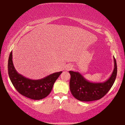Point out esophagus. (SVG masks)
<instances>
[{"instance_id": "esophagus-1", "label": "esophagus", "mask_w": 125, "mask_h": 125, "mask_svg": "<svg viewBox=\"0 0 125 125\" xmlns=\"http://www.w3.org/2000/svg\"><path fill=\"white\" fill-rule=\"evenodd\" d=\"M72 68V66H68L67 67H66V70H71V69Z\"/></svg>"}]
</instances>
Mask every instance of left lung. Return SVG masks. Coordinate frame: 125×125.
<instances>
[{"label":"left lung","instance_id":"left-lung-1","mask_svg":"<svg viewBox=\"0 0 125 125\" xmlns=\"http://www.w3.org/2000/svg\"><path fill=\"white\" fill-rule=\"evenodd\" d=\"M114 59V70L111 76L103 83L87 81L78 72L70 71V88L72 95L82 102H90L103 98L109 92L116 80L117 72L116 61Z\"/></svg>","mask_w":125,"mask_h":125}]
</instances>
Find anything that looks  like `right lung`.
Returning a JSON list of instances; mask_svg holds the SVG:
<instances>
[{
	"instance_id": "obj_1",
	"label": "right lung",
	"mask_w": 125,
	"mask_h": 125,
	"mask_svg": "<svg viewBox=\"0 0 125 125\" xmlns=\"http://www.w3.org/2000/svg\"><path fill=\"white\" fill-rule=\"evenodd\" d=\"M8 70L9 79L17 91L22 95L33 100H40L46 97L62 72H55L40 80L27 79L18 73L15 69L12 61V52L9 57Z\"/></svg>"
}]
</instances>
